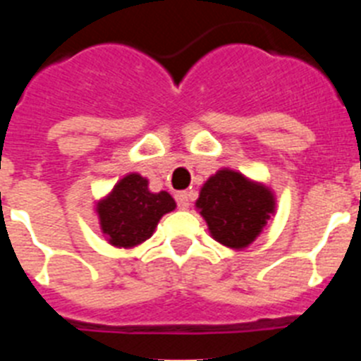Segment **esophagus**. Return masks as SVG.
<instances>
[{
    "label": "esophagus",
    "instance_id": "esophagus-1",
    "mask_svg": "<svg viewBox=\"0 0 361 361\" xmlns=\"http://www.w3.org/2000/svg\"><path fill=\"white\" fill-rule=\"evenodd\" d=\"M175 200H177L178 208L188 209L191 204V193L190 191H178L177 195H175Z\"/></svg>",
    "mask_w": 361,
    "mask_h": 361
}]
</instances>
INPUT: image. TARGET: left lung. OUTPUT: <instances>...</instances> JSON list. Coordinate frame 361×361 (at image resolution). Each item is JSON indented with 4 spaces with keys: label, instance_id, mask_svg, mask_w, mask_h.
<instances>
[{
    "label": "left lung",
    "instance_id": "1",
    "mask_svg": "<svg viewBox=\"0 0 361 361\" xmlns=\"http://www.w3.org/2000/svg\"><path fill=\"white\" fill-rule=\"evenodd\" d=\"M213 240L242 251L253 244L276 212L275 191L260 180L220 168L200 188L195 202Z\"/></svg>",
    "mask_w": 361,
    "mask_h": 361
}]
</instances>
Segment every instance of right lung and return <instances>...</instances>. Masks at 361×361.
Wrapping results in <instances>:
<instances>
[{
  "instance_id": "add662e5",
  "label": "right lung",
  "mask_w": 361,
  "mask_h": 361,
  "mask_svg": "<svg viewBox=\"0 0 361 361\" xmlns=\"http://www.w3.org/2000/svg\"><path fill=\"white\" fill-rule=\"evenodd\" d=\"M148 184V178L132 171L95 202L99 228L117 250L141 245L152 237L159 220L177 208L168 191L153 193Z\"/></svg>"
}]
</instances>
